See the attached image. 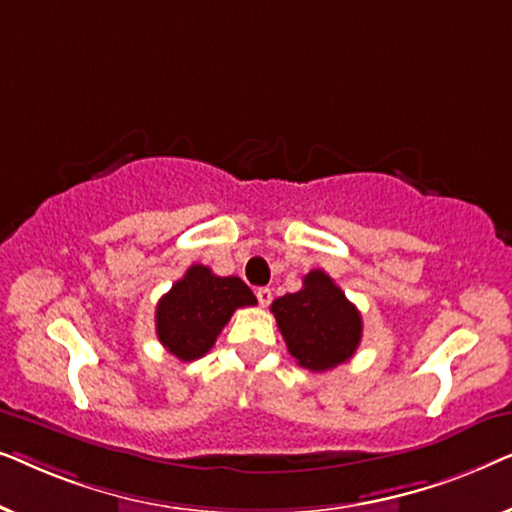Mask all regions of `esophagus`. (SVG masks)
<instances>
[{"label":"esophagus","instance_id":"esophagus-1","mask_svg":"<svg viewBox=\"0 0 512 512\" xmlns=\"http://www.w3.org/2000/svg\"><path fill=\"white\" fill-rule=\"evenodd\" d=\"M256 298H258V303H261L263 307H268L270 300H272V291L268 289V286H261V289L256 291Z\"/></svg>","mask_w":512,"mask_h":512}]
</instances>
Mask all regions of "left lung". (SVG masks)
Returning <instances> with one entry per match:
<instances>
[{"instance_id":"obj_1","label":"left lung","mask_w":512,"mask_h":512,"mask_svg":"<svg viewBox=\"0 0 512 512\" xmlns=\"http://www.w3.org/2000/svg\"><path fill=\"white\" fill-rule=\"evenodd\" d=\"M270 310L293 359L314 373L352 359L361 342V312L324 270L307 272L303 289L277 298Z\"/></svg>"}]
</instances>
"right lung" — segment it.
<instances>
[{
  "label": "right lung",
  "mask_w": 512,
  "mask_h": 512,
  "mask_svg": "<svg viewBox=\"0 0 512 512\" xmlns=\"http://www.w3.org/2000/svg\"><path fill=\"white\" fill-rule=\"evenodd\" d=\"M256 305L240 277H219L207 265H191L158 300L156 333L167 352L195 361L214 347L237 307Z\"/></svg>",
  "instance_id": "1"
}]
</instances>
